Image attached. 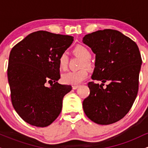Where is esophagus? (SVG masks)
<instances>
[{"label": "esophagus", "instance_id": "34e87169", "mask_svg": "<svg viewBox=\"0 0 148 148\" xmlns=\"http://www.w3.org/2000/svg\"><path fill=\"white\" fill-rule=\"evenodd\" d=\"M79 87V86H78V85H76V86H72V88L74 90H76V89H77Z\"/></svg>", "mask_w": 148, "mask_h": 148}]
</instances>
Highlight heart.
I'll return each instance as SVG.
<instances>
[{"label": "heart", "instance_id": "obj_1", "mask_svg": "<svg viewBox=\"0 0 148 148\" xmlns=\"http://www.w3.org/2000/svg\"><path fill=\"white\" fill-rule=\"evenodd\" d=\"M73 53L76 56L82 59L83 62L81 63V67H90L91 64L90 59L91 58V53L87 47L83 45H77L73 49ZM67 56L66 53H62L58 58V67L61 70H66L67 67ZM88 76V72L86 69L82 68L75 72H69L64 74L62 76V82L66 85H76L79 84L86 79Z\"/></svg>", "mask_w": 148, "mask_h": 148}]
</instances>
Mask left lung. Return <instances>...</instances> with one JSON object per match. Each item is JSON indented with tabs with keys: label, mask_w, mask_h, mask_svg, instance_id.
<instances>
[{
	"label": "left lung",
	"mask_w": 148,
	"mask_h": 148,
	"mask_svg": "<svg viewBox=\"0 0 148 148\" xmlns=\"http://www.w3.org/2000/svg\"><path fill=\"white\" fill-rule=\"evenodd\" d=\"M83 43L95 54L91 78L103 86L88 83L90 95L83 101L88 118L99 125H110L130 111L138 90L142 60L138 46L118 30L104 29L85 35Z\"/></svg>",
	"instance_id": "obj_1"
}]
</instances>
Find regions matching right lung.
I'll list each match as a JSON object with an SVG mask.
<instances>
[{"label": "right lung", "mask_w": 148, "mask_h": 148, "mask_svg": "<svg viewBox=\"0 0 148 148\" xmlns=\"http://www.w3.org/2000/svg\"><path fill=\"white\" fill-rule=\"evenodd\" d=\"M73 41L72 36L39 30L12 49L8 68L12 103L27 123L47 127L60 115L62 99L72 86L57 82L60 78L58 60Z\"/></svg>", "instance_id": "obj_1"}]
</instances>
